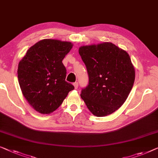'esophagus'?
<instances>
[{"label": "esophagus", "instance_id": "1", "mask_svg": "<svg viewBox=\"0 0 158 158\" xmlns=\"http://www.w3.org/2000/svg\"><path fill=\"white\" fill-rule=\"evenodd\" d=\"M73 85H74L75 89H77V88H78V83H77V82H75V83L73 84Z\"/></svg>", "mask_w": 158, "mask_h": 158}]
</instances>
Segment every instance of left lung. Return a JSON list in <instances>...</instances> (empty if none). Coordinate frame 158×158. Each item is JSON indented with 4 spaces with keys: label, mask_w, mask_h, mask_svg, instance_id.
I'll return each instance as SVG.
<instances>
[{
    "label": "left lung",
    "mask_w": 158,
    "mask_h": 158,
    "mask_svg": "<svg viewBox=\"0 0 158 158\" xmlns=\"http://www.w3.org/2000/svg\"><path fill=\"white\" fill-rule=\"evenodd\" d=\"M79 53L89 79L81 98L94 116L113 114L126 102L135 81L130 56L110 42L81 46Z\"/></svg>",
    "instance_id": "1"
}]
</instances>
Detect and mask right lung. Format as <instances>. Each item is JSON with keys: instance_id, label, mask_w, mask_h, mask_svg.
<instances>
[{"instance_id": "add662e5", "label": "right lung", "mask_w": 158, "mask_h": 158, "mask_svg": "<svg viewBox=\"0 0 158 158\" xmlns=\"http://www.w3.org/2000/svg\"><path fill=\"white\" fill-rule=\"evenodd\" d=\"M73 47L70 42L44 39L27 51L20 61L18 78L29 104L42 114L57 109L74 86L65 81L62 60Z\"/></svg>"}]
</instances>
